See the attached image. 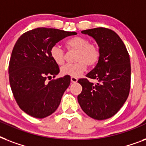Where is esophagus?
Returning a JSON list of instances; mask_svg holds the SVG:
<instances>
[{
  "mask_svg": "<svg viewBox=\"0 0 146 146\" xmlns=\"http://www.w3.org/2000/svg\"><path fill=\"white\" fill-rule=\"evenodd\" d=\"M70 80H71V82H73V83H75V82H77V78H76V77H71L70 78Z\"/></svg>",
  "mask_w": 146,
  "mask_h": 146,
  "instance_id": "1",
  "label": "esophagus"
}]
</instances>
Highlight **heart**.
Returning <instances> with one entry per match:
<instances>
[{
  "label": "heart",
  "instance_id": "b5f03b06",
  "mask_svg": "<svg viewBox=\"0 0 146 146\" xmlns=\"http://www.w3.org/2000/svg\"><path fill=\"white\" fill-rule=\"evenodd\" d=\"M68 50H76L74 64H69L60 69V73L64 76L79 77L86 69L95 66L98 61L100 51L98 47L94 43L89 42L86 38L76 36L69 38L65 42ZM50 57L57 65H63L65 62L66 55L64 49L54 45L50 50Z\"/></svg>",
  "mask_w": 146,
  "mask_h": 146
}]
</instances>
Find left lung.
<instances>
[{
  "mask_svg": "<svg viewBox=\"0 0 146 146\" xmlns=\"http://www.w3.org/2000/svg\"><path fill=\"white\" fill-rule=\"evenodd\" d=\"M95 38L100 57L96 67L86 77L96 79V84L87 78L80 79L82 87L78 102L87 115L96 120L113 117L127 101L130 89V60L124 43L111 29L103 27L81 32Z\"/></svg>",
  "mask_w": 146,
  "mask_h": 146,
  "instance_id": "left-lung-1",
  "label": "left lung"
}]
</instances>
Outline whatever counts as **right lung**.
Returning a JSON list of instances; mask_svg holds the SVG:
<instances>
[{
  "instance_id": "right-lung-1",
  "label": "right lung",
  "mask_w": 146,
  "mask_h": 146,
  "mask_svg": "<svg viewBox=\"0 0 146 146\" xmlns=\"http://www.w3.org/2000/svg\"><path fill=\"white\" fill-rule=\"evenodd\" d=\"M76 34L42 27L23 33L16 42L9 63V80L16 102L29 115L44 118L59 106L70 76L48 82L60 72L50 50L63 38Z\"/></svg>"
}]
</instances>
